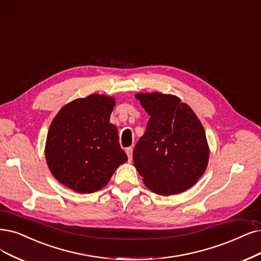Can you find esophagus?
<instances>
[{
    "mask_svg": "<svg viewBox=\"0 0 261 261\" xmlns=\"http://www.w3.org/2000/svg\"><path fill=\"white\" fill-rule=\"evenodd\" d=\"M132 151H133V148H132V147H128V148H125V152H127V155H128V159H129V161H131V160H132Z\"/></svg>",
    "mask_w": 261,
    "mask_h": 261,
    "instance_id": "1",
    "label": "esophagus"
}]
</instances>
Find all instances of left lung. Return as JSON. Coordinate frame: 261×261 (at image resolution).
<instances>
[{
  "label": "left lung",
  "instance_id": "1",
  "mask_svg": "<svg viewBox=\"0 0 261 261\" xmlns=\"http://www.w3.org/2000/svg\"><path fill=\"white\" fill-rule=\"evenodd\" d=\"M136 98L150 118L134 147V167L155 194H180L206 170L210 147L203 125L176 95L155 91Z\"/></svg>",
  "mask_w": 261,
  "mask_h": 261
}]
</instances>
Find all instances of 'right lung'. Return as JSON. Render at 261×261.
Listing matches in <instances>:
<instances>
[{"instance_id":"1","label":"right lung","mask_w":261,"mask_h":261,"mask_svg":"<svg viewBox=\"0 0 261 261\" xmlns=\"http://www.w3.org/2000/svg\"><path fill=\"white\" fill-rule=\"evenodd\" d=\"M115 98L99 93L65 104L47 133L45 157L55 178L79 194L105 187L128 160L110 122Z\"/></svg>"}]
</instances>
